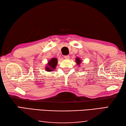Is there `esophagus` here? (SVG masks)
I'll return each mask as SVG.
<instances>
[{
  "mask_svg": "<svg viewBox=\"0 0 126 126\" xmlns=\"http://www.w3.org/2000/svg\"><path fill=\"white\" fill-rule=\"evenodd\" d=\"M64 58L66 59H68L69 58V55H65Z\"/></svg>",
  "mask_w": 126,
  "mask_h": 126,
  "instance_id": "34e87169",
  "label": "esophagus"
}]
</instances>
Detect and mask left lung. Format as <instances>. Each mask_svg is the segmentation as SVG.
<instances>
[{
    "mask_svg": "<svg viewBox=\"0 0 126 126\" xmlns=\"http://www.w3.org/2000/svg\"><path fill=\"white\" fill-rule=\"evenodd\" d=\"M76 61L77 64V65H79L81 63V59L79 58H78V57H77L76 58Z\"/></svg>",
    "mask_w": 126,
    "mask_h": 126,
    "instance_id": "left-lung-1",
    "label": "left lung"
}]
</instances>
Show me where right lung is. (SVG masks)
<instances>
[{"mask_svg":"<svg viewBox=\"0 0 126 126\" xmlns=\"http://www.w3.org/2000/svg\"><path fill=\"white\" fill-rule=\"evenodd\" d=\"M58 63V59L55 58H53L50 59L48 62L47 65L45 68L46 71L52 72L55 69L56 66Z\"/></svg>","mask_w":126,"mask_h":126,"instance_id":"1","label":"right lung"}]
</instances>
